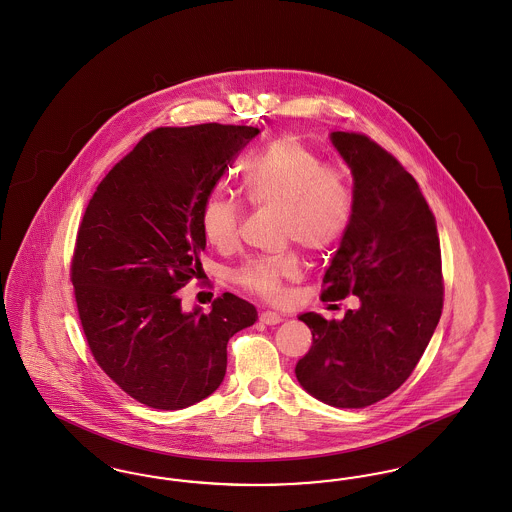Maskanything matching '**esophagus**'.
<instances>
[{"mask_svg":"<svg viewBox=\"0 0 512 512\" xmlns=\"http://www.w3.org/2000/svg\"><path fill=\"white\" fill-rule=\"evenodd\" d=\"M260 321H262L264 325H269V327H271V325H279V323L283 321V317H281L279 313L264 312L260 315Z\"/></svg>","mask_w":512,"mask_h":512,"instance_id":"obj_1","label":"esophagus"}]
</instances>
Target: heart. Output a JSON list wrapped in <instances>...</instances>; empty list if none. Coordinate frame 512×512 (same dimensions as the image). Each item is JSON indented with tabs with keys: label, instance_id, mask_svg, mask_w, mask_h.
<instances>
[{
	"label": "heart",
	"instance_id": "obj_1",
	"mask_svg": "<svg viewBox=\"0 0 512 512\" xmlns=\"http://www.w3.org/2000/svg\"><path fill=\"white\" fill-rule=\"evenodd\" d=\"M243 185L248 200L260 208L281 212L283 239L306 250H325L346 231L352 216V189L346 176L325 162L298 137L283 135L246 166ZM243 220L241 202L222 191L204 200L202 233L210 245L237 243ZM298 273L294 254L250 260L239 281L266 298H279L283 283Z\"/></svg>",
	"mask_w": 512,
	"mask_h": 512
}]
</instances>
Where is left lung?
I'll list each match as a JSON object with an SVG mask.
<instances>
[{
  "instance_id": "8db88e82",
  "label": "left lung",
  "mask_w": 512,
  "mask_h": 512,
  "mask_svg": "<svg viewBox=\"0 0 512 512\" xmlns=\"http://www.w3.org/2000/svg\"><path fill=\"white\" fill-rule=\"evenodd\" d=\"M329 137L354 189L321 300L354 294L359 306L340 321L298 315L313 342L294 373L315 400L359 409L398 390L423 356L442 315V254L436 220L400 162L365 135Z\"/></svg>"
}]
</instances>
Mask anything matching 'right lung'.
<instances>
[{"mask_svg":"<svg viewBox=\"0 0 512 512\" xmlns=\"http://www.w3.org/2000/svg\"><path fill=\"white\" fill-rule=\"evenodd\" d=\"M258 134L222 124L158 128L89 200L72 260L80 321L99 367L153 409H185L214 394L229 338L258 319L229 292L210 313L183 312L178 294L202 271L204 200Z\"/></svg>","mask_w":512,"mask_h":512,"instance_id":"add662e5","label":"right lung"}]
</instances>
